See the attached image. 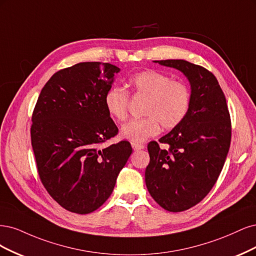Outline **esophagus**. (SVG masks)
<instances>
[{"mask_svg":"<svg viewBox=\"0 0 256 256\" xmlns=\"http://www.w3.org/2000/svg\"><path fill=\"white\" fill-rule=\"evenodd\" d=\"M132 148H133L134 151H139V150H142L144 148V146L142 144H135V142H133V144H132Z\"/></svg>","mask_w":256,"mask_h":256,"instance_id":"esophagus-1","label":"esophagus"}]
</instances>
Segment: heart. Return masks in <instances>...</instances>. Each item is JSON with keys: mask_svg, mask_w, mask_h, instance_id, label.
Here are the masks:
<instances>
[{"mask_svg": "<svg viewBox=\"0 0 256 256\" xmlns=\"http://www.w3.org/2000/svg\"><path fill=\"white\" fill-rule=\"evenodd\" d=\"M128 85L133 96H146V117L132 119L121 128V136L135 144L158 135L160 126L171 130L182 122L192 104V90L182 80H172L166 73L148 69L132 76ZM130 96L126 90L112 86L104 94V106L114 120L128 117Z\"/></svg>", "mask_w": 256, "mask_h": 256, "instance_id": "heart-1", "label": "heart"}]
</instances>
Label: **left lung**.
<instances>
[{"mask_svg":"<svg viewBox=\"0 0 256 256\" xmlns=\"http://www.w3.org/2000/svg\"><path fill=\"white\" fill-rule=\"evenodd\" d=\"M182 71L192 86L186 118L148 144L150 162L146 185L151 196L168 212H183L201 202L224 168L232 124L224 92L216 76L199 64L183 60H155Z\"/></svg>","mask_w":256,"mask_h":256,"instance_id":"1","label":"left lung"}]
</instances>
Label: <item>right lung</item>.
<instances>
[{
	"label": "right lung",
	"instance_id": "1",
	"mask_svg": "<svg viewBox=\"0 0 256 256\" xmlns=\"http://www.w3.org/2000/svg\"><path fill=\"white\" fill-rule=\"evenodd\" d=\"M120 72L108 62H80L54 73L41 89L32 116L30 139L41 183L69 212L98 210L112 194L133 152L118 134L104 94Z\"/></svg>",
	"mask_w": 256,
	"mask_h": 256
}]
</instances>
